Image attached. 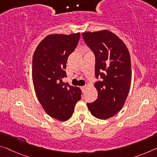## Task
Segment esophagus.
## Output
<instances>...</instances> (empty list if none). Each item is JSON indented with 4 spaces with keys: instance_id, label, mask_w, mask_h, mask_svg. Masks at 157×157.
Masks as SVG:
<instances>
[{
    "instance_id": "1",
    "label": "esophagus",
    "mask_w": 157,
    "mask_h": 157,
    "mask_svg": "<svg viewBox=\"0 0 157 157\" xmlns=\"http://www.w3.org/2000/svg\"><path fill=\"white\" fill-rule=\"evenodd\" d=\"M86 86H81V90H82V91L83 92H85V90H86Z\"/></svg>"
}]
</instances>
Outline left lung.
<instances>
[{"instance_id": "8db88e82", "label": "left lung", "mask_w": 157, "mask_h": 157, "mask_svg": "<svg viewBox=\"0 0 157 157\" xmlns=\"http://www.w3.org/2000/svg\"><path fill=\"white\" fill-rule=\"evenodd\" d=\"M84 41L95 56V77L98 92L95 101L87 107L99 119L115 116L123 108L131 82V61L129 51L124 42L108 30L82 34Z\"/></svg>"}]
</instances>
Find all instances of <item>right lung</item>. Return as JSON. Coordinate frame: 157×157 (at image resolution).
Here are the masks:
<instances>
[{"label": "right lung", "instance_id": "1", "mask_svg": "<svg viewBox=\"0 0 157 157\" xmlns=\"http://www.w3.org/2000/svg\"><path fill=\"white\" fill-rule=\"evenodd\" d=\"M80 34H50L37 46L32 58V80L39 101L48 115L60 121L71 118L81 99L79 87L63 82L66 78L67 58Z\"/></svg>", "mask_w": 157, "mask_h": 157}]
</instances>
